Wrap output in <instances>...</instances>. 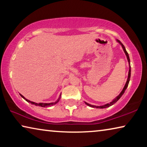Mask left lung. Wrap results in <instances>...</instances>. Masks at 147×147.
Segmentation results:
<instances>
[{
  "label": "left lung",
  "mask_w": 147,
  "mask_h": 147,
  "mask_svg": "<svg viewBox=\"0 0 147 147\" xmlns=\"http://www.w3.org/2000/svg\"><path fill=\"white\" fill-rule=\"evenodd\" d=\"M116 41H117L118 43L121 45L122 48H123V51H124V53H125V54H126V58H127L128 61V64H129V71H128V75L127 80H126V84H125V85H124V88H123V90L121 91L120 94H119L118 96H117L116 97H115V98H114L112 101L110 102H109V103H108V104H104V105H102V106H94V105H91V104H89V103H87L86 102H85V103H86V105L89 106V107H91V108H100V109H102V108H108V107L113 105V104H115V102H117V101L119 100V98H120L121 97V96H123V94H124V92H125L126 89V88H127V87H128V86L129 82H130V76H131V67H130V58H129L128 54V53H127V51H126V49H125V47H124V46L123 45V44L120 41L118 40V39H116Z\"/></svg>",
  "instance_id": "obj_1"
}]
</instances>
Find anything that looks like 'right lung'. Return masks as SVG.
Instances as JSON below:
<instances>
[{
  "label": "right lung",
  "instance_id": "obj_1",
  "mask_svg": "<svg viewBox=\"0 0 147 147\" xmlns=\"http://www.w3.org/2000/svg\"><path fill=\"white\" fill-rule=\"evenodd\" d=\"M20 94V95H21V96L22 98H23L24 100H25L27 102H28L31 103L32 104H34V105L41 106V107H43V108H47V107L51 106L54 105V104H56V103H58V102H59V99H60V96H61V94H60V95H59L58 100H57L56 102H51V103H36V102H32V101H30V100H28V99H26L25 97H24V96H23V95H22L21 94Z\"/></svg>",
  "mask_w": 147,
  "mask_h": 147
}]
</instances>
